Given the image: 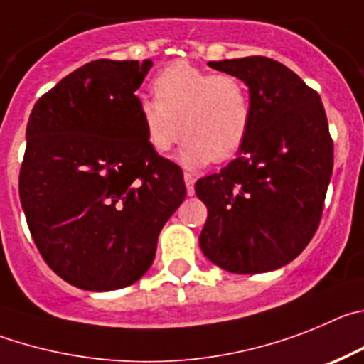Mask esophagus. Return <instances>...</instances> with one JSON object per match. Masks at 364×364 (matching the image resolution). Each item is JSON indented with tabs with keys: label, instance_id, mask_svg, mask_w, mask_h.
I'll return each mask as SVG.
<instances>
[{
	"label": "esophagus",
	"instance_id": "obj_1",
	"mask_svg": "<svg viewBox=\"0 0 364 364\" xmlns=\"http://www.w3.org/2000/svg\"><path fill=\"white\" fill-rule=\"evenodd\" d=\"M183 179H185V185H186V194L194 196V183H196L194 176L186 172V174L183 176Z\"/></svg>",
	"mask_w": 364,
	"mask_h": 364
}]
</instances>
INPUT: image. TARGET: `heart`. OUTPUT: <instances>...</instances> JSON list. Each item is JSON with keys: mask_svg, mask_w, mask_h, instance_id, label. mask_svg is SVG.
I'll return each mask as SVG.
<instances>
[{"mask_svg": "<svg viewBox=\"0 0 364 364\" xmlns=\"http://www.w3.org/2000/svg\"><path fill=\"white\" fill-rule=\"evenodd\" d=\"M152 88L156 100H141L137 110L146 143L159 156L181 139V132L186 141L179 161L190 168L230 159L247 141L252 101L239 77L176 61L159 72Z\"/></svg>", "mask_w": 364, "mask_h": 364, "instance_id": "b5f03b06", "label": "heart"}]
</instances>
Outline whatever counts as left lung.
<instances>
[{
    "label": "left lung",
    "instance_id": "8db88e82",
    "mask_svg": "<svg viewBox=\"0 0 364 364\" xmlns=\"http://www.w3.org/2000/svg\"><path fill=\"white\" fill-rule=\"evenodd\" d=\"M208 67L247 85L252 125L237 158L196 183L208 210L199 247L232 274L276 270L296 259L319 227L333 166L325 109L316 90L270 58Z\"/></svg>",
    "mask_w": 364,
    "mask_h": 364
}]
</instances>
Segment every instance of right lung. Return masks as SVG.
Returning a JSON list of instances; mask_svg holds the SVG:
<instances>
[{
  "instance_id": "add662e5",
  "label": "right lung",
  "mask_w": 364,
  "mask_h": 364,
  "mask_svg": "<svg viewBox=\"0 0 364 364\" xmlns=\"http://www.w3.org/2000/svg\"><path fill=\"white\" fill-rule=\"evenodd\" d=\"M150 68L90 61L28 117L19 199L32 239L61 279L90 292L145 276L186 196L181 168L146 143L136 90Z\"/></svg>"
}]
</instances>
